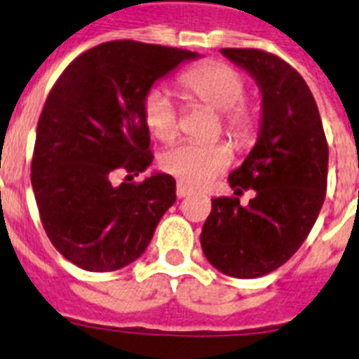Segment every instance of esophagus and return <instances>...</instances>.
<instances>
[{"label": "esophagus", "mask_w": 359, "mask_h": 359, "mask_svg": "<svg viewBox=\"0 0 359 359\" xmlns=\"http://www.w3.org/2000/svg\"><path fill=\"white\" fill-rule=\"evenodd\" d=\"M190 192H192V190H190L187 185H183L182 182H180V183H177V185H176V196H177V198H180V199L187 198V196H190Z\"/></svg>", "instance_id": "34e87169"}]
</instances>
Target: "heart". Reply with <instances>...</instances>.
<instances>
[{"label": "heart", "instance_id": "heart-1", "mask_svg": "<svg viewBox=\"0 0 359 359\" xmlns=\"http://www.w3.org/2000/svg\"><path fill=\"white\" fill-rule=\"evenodd\" d=\"M187 100L217 111V126L236 144H248L257 131V111L244 100L246 81L224 62H201L183 72L176 81ZM145 126L154 138L172 140L177 133V111L165 91L152 88L142 102ZM161 169L183 185L203 187L231 163V151L224 142H180L161 154Z\"/></svg>", "mask_w": 359, "mask_h": 359}]
</instances>
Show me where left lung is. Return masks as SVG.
I'll use <instances>...</instances> for the list:
<instances>
[{
    "instance_id": "8db88e82",
    "label": "left lung",
    "mask_w": 359,
    "mask_h": 359,
    "mask_svg": "<svg viewBox=\"0 0 359 359\" xmlns=\"http://www.w3.org/2000/svg\"><path fill=\"white\" fill-rule=\"evenodd\" d=\"M253 75L262 93L259 140L228 176L236 195L257 192L248 208L238 198L212 199L201 248L221 273L257 278L294 255L322 210L329 147L309 86L291 65L257 48H223Z\"/></svg>"
}]
</instances>
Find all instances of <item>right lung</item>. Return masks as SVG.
Here are the masks:
<instances>
[{
  "label": "right lung",
  "instance_id": "1",
  "mask_svg": "<svg viewBox=\"0 0 359 359\" xmlns=\"http://www.w3.org/2000/svg\"><path fill=\"white\" fill-rule=\"evenodd\" d=\"M198 53L138 41H109L73 59L50 90L32 156V189L55 250L86 271L136 261L176 201V182L152 174L142 102L151 86Z\"/></svg>",
  "mask_w": 359,
  "mask_h": 359
}]
</instances>
